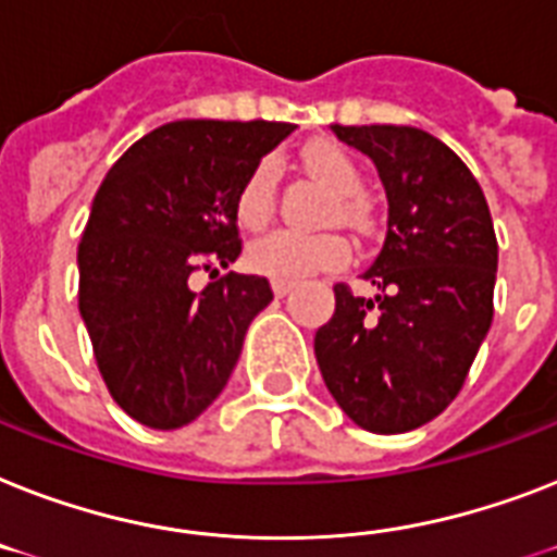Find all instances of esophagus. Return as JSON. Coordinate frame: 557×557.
I'll return each instance as SVG.
<instances>
[{
  "label": "esophagus",
  "instance_id": "1",
  "mask_svg": "<svg viewBox=\"0 0 557 557\" xmlns=\"http://www.w3.org/2000/svg\"><path fill=\"white\" fill-rule=\"evenodd\" d=\"M292 288H294V283H283V280H274V283H271V292L277 294V297H286Z\"/></svg>",
  "mask_w": 557,
  "mask_h": 557
}]
</instances>
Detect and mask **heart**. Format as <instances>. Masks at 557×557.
<instances>
[{"mask_svg": "<svg viewBox=\"0 0 557 557\" xmlns=\"http://www.w3.org/2000/svg\"><path fill=\"white\" fill-rule=\"evenodd\" d=\"M302 165L311 176H318L337 194V214L346 223H360L363 220V200L357 194L363 191V174L349 153L334 143H311L300 153ZM277 200V162L260 160L248 171L234 200V214L239 225L246 228H260L269 223L271 211ZM351 248L346 237L337 232H292V228H274V232L257 237L248 246V265L257 274H265L271 280L283 283H300V280L320 274V271H334L349 263Z\"/></svg>", "mask_w": 557, "mask_h": 557, "instance_id": "obj_1", "label": "heart"}]
</instances>
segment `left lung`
I'll use <instances>...</instances> for the list:
<instances>
[{
  "mask_svg": "<svg viewBox=\"0 0 557 557\" xmlns=\"http://www.w3.org/2000/svg\"><path fill=\"white\" fill-rule=\"evenodd\" d=\"M372 157L388 232L363 280L374 300L334 286L314 334L323 381L357 426L409 432L458 397L492 325L498 239L481 185L441 139L409 125H332Z\"/></svg>",
  "mask_w": 557,
  "mask_h": 557,
  "instance_id": "1",
  "label": "left lung"
}]
</instances>
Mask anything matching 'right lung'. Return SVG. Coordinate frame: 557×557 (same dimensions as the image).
Listing matches in <instances>:
<instances>
[{
  "instance_id": "add662e5",
  "label": "right lung",
  "mask_w": 557,
  "mask_h": 557,
  "mask_svg": "<svg viewBox=\"0 0 557 557\" xmlns=\"http://www.w3.org/2000/svg\"><path fill=\"white\" fill-rule=\"evenodd\" d=\"M292 122H169L99 185L79 243V314L125 414L180 429L223 392L248 323L271 302L257 274H220L243 251L234 200ZM212 283L190 288V274Z\"/></svg>"
}]
</instances>
